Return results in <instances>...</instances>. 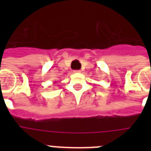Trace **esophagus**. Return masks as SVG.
Instances as JSON below:
<instances>
[{
	"label": "esophagus",
	"instance_id": "obj_1",
	"mask_svg": "<svg viewBox=\"0 0 151 151\" xmlns=\"http://www.w3.org/2000/svg\"><path fill=\"white\" fill-rule=\"evenodd\" d=\"M73 72L74 73H81V70H74Z\"/></svg>",
	"mask_w": 151,
	"mask_h": 151
}]
</instances>
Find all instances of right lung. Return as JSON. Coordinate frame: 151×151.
Returning <instances> with one entry per match:
<instances>
[{
	"label": "right lung",
	"mask_w": 151,
	"mask_h": 151,
	"mask_svg": "<svg viewBox=\"0 0 151 151\" xmlns=\"http://www.w3.org/2000/svg\"><path fill=\"white\" fill-rule=\"evenodd\" d=\"M54 83H55V82H54Z\"/></svg>",
	"instance_id": "right-lung-1"
}]
</instances>
